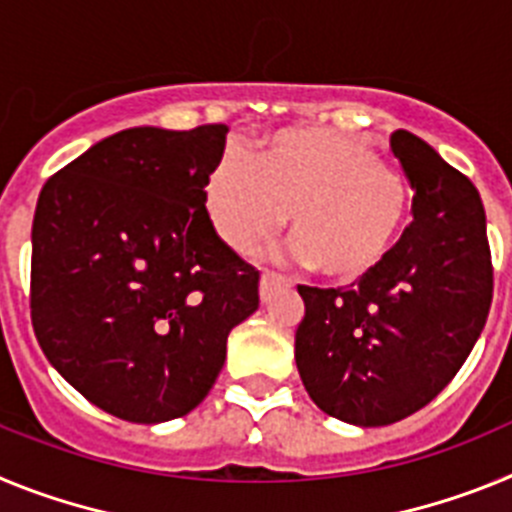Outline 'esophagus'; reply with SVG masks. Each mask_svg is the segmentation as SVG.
Returning a JSON list of instances; mask_svg holds the SVG:
<instances>
[{"instance_id": "34e87169", "label": "esophagus", "mask_w": 512, "mask_h": 512, "mask_svg": "<svg viewBox=\"0 0 512 512\" xmlns=\"http://www.w3.org/2000/svg\"><path fill=\"white\" fill-rule=\"evenodd\" d=\"M287 282V279L282 277V274H274V271H261V284H259V289H261V300H269V295L271 292H274V289L279 287V284H284Z\"/></svg>"}]
</instances>
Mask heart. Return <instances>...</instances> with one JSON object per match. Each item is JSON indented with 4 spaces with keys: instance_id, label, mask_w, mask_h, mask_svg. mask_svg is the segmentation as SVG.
<instances>
[{
    "instance_id": "1",
    "label": "heart",
    "mask_w": 512,
    "mask_h": 512,
    "mask_svg": "<svg viewBox=\"0 0 512 512\" xmlns=\"http://www.w3.org/2000/svg\"><path fill=\"white\" fill-rule=\"evenodd\" d=\"M205 207L215 233L238 253L271 241L292 212L302 256L328 277L351 279L395 246L410 192L364 140L310 133L274 140L259 161L225 148L205 179Z\"/></svg>"
}]
</instances>
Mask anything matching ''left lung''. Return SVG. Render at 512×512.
Segmentation results:
<instances>
[{"label":"left lung","instance_id":"obj_1","mask_svg":"<svg viewBox=\"0 0 512 512\" xmlns=\"http://www.w3.org/2000/svg\"><path fill=\"white\" fill-rule=\"evenodd\" d=\"M390 148L413 184V223L348 289L300 284L295 359L330 418L390 425L456 377L492 305L485 205L459 169L408 130Z\"/></svg>","mask_w":512,"mask_h":512}]
</instances>
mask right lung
Listing matches in <instances>:
<instances>
[{
	"label": "right lung",
	"mask_w": 512,
	"mask_h": 512,
	"mask_svg": "<svg viewBox=\"0 0 512 512\" xmlns=\"http://www.w3.org/2000/svg\"><path fill=\"white\" fill-rule=\"evenodd\" d=\"M225 125L130 128L45 182L30 318L66 382L104 413L164 423L207 397L228 333L259 307V271L210 223L205 179Z\"/></svg>",
	"instance_id": "1"
}]
</instances>
